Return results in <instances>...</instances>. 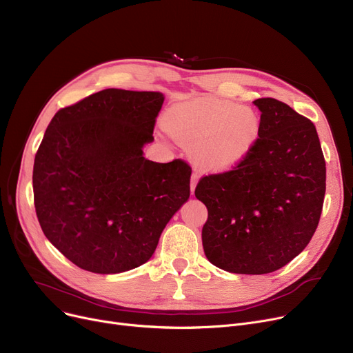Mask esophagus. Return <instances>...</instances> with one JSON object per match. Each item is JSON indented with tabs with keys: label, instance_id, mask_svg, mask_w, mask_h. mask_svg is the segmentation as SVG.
Segmentation results:
<instances>
[{
	"label": "esophagus",
	"instance_id": "34e87169",
	"mask_svg": "<svg viewBox=\"0 0 353 353\" xmlns=\"http://www.w3.org/2000/svg\"><path fill=\"white\" fill-rule=\"evenodd\" d=\"M197 180H199V173H197V172H194V173L192 174V179H190V189H192V192H193V193H194V189H196Z\"/></svg>",
	"mask_w": 353,
	"mask_h": 353
}]
</instances>
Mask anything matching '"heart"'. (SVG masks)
<instances>
[{
    "label": "heart",
    "instance_id": "obj_1",
    "mask_svg": "<svg viewBox=\"0 0 353 353\" xmlns=\"http://www.w3.org/2000/svg\"><path fill=\"white\" fill-rule=\"evenodd\" d=\"M163 124L176 141L193 148L196 157L213 170H226L242 161L261 130L254 110L214 97L172 107Z\"/></svg>",
    "mask_w": 353,
    "mask_h": 353
}]
</instances>
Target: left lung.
Masks as SVG:
<instances>
[{
  "label": "left lung",
  "mask_w": 353,
  "mask_h": 353,
  "mask_svg": "<svg viewBox=\"0 0 353 353\" xmlns=\"http://www.w3.org/2000/svg\"><path fill=\"white\" fill-rule=\"evenodd\" d=\"M254 104L262 114L252 150L232 170L203 176L194 190L208 208L206 257L242 274L270 273L298 256L318 228L326 190L314 124L276 99Z\"/></svg>",
  "instance_id": "obj_1"
}]
</instances>
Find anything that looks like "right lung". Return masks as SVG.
<instances>
[{"mask_svg": "<svg viewBox=\"0 0 353 353\" xmlns=\"http://www.w3.org/2000/svg\"><path fill=\"white\" fill-rule=\"evenodd\" d=\"M164 97L105 88L60 108L37 150L34 206L50 242L92 273L134 269L190 196L192 167L143 157Z\"/></svg>", "mask_w": 353, "mask_h": 353, "instance_id": "right-lung-1", "label": "right lung"}]
</instances>
